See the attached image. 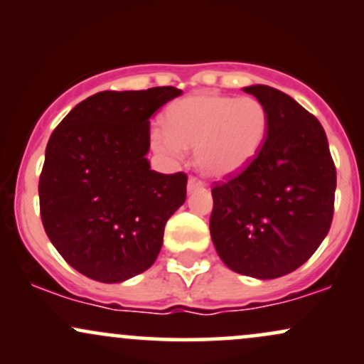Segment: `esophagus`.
I'll return each mask as SVG.
<instances>
[{
    "label": "esophagus",
    "mask_w": 364,
    "mask_h": 364,
    "mask_svg": "<svg viewBox=\"0 0 364 364\" xmlns=\"http://www.w3.org/2000/svg\"><path fill=\"white\" fill-rule=\"evenodd\" d=\"M203 186H205V183L200 181V179H196L193 176L188 179V191H190V193L195 190H200V188H203Z\"/></svg>",
    "instance_id": "1"
}]
</instances>
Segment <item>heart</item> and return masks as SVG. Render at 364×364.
Returning a JSON list of instances; mask_svg holds the SVG:
<instances>
[{"instance_id":"obj_1","label":"heart","mask_w":364,"mask_h":364,"mask_svg":"<svg viewBox=\"0 0 364 364\" xmlns=\"http://www.w3.org/2000/svg\"><path fill=\"white\" fill-rule=\"evenodd\" d=\"M270 128L269 109L257 97L200 92L166 109L164 128H152L150 147L168 159L195 149L202 173L225 178L240 173L258 156Z\"/></svg>"}]
</instances>
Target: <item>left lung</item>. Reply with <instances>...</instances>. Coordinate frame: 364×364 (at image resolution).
<instances>
[{"mask_svg":"<svg viewBox=\"0 0 364 364\" xmlns=\"http://www.w3.org/2000/svg\"><path fill=\"white\" fill-rule=\"evenodd\" d=\"M265 104L270 128L258 156L214 183L210 236L237 274L275 279L301 267L327 236L337 174L315 116L269 85L243 89Z\"/></svg>","mask_w":364,"mask_h":364,"instance_id":"8db88e82","label":"left lung"}]
</instances>
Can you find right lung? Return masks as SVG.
Masks as SVG:
<instances>
[{
    "label": "right lung",
    "mask_w": 364,
    "mask_h": 364,
    "mask_svg": "<svg viewBox=\"0 0 364 364\" xmlns=\"http://www.w3.org/2000/svg\"><path fill=\"white\" fill-rule=\"evenodd\" d=\"M176 87L104 90L73 107L53 132L39 178L41 219L54 248L99 282L152 267L166 223L186 200V174L150 169V116Z\"/></svg>",
    "instance_id": "obj_1"
}]
</instances>
